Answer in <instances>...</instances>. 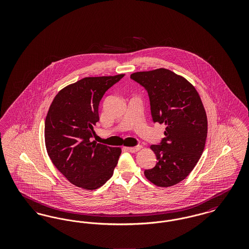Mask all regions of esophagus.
<instances>
[{
  "label": "esophagus",
  "mask_w": 249,
  "mask_h": 249,
  "mask_svg": "<svg viewBox=\"0 0 249 249\" xmlns=\"http://www.w3.org/2000/svg\"><path fill=\"white\" fill-rule=\"evenodd\" d=\"M141 147H142L141 145H136V146H132V147H127V149L131 153H134V152H137Z\"/></svg>",
  "instance_id": "obj_1"
}]
</instances>
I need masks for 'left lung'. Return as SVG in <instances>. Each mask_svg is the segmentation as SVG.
Listing matches in <instances>:
<instances>
[{
    "instance_id": "1",
    "label": "left lung",
    "mask_w": 249,
    "mask_h": 249,
    "mask_svg": "<svg viewBox=\"0 0 249 249\" xmlns=\"http://www.w3.org/2000/svg\"><path fill=\"white\" fill-rule=\"evenodd\" d=\"M130 78L146 90L153 122L166 126L165 137L150 146L158 161L143 174L156 186H174L190 175L204 149L207 118L201 98L188 80L163 68Z\"/></svg>"
}]
</instances>
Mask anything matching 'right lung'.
Masks as SVG:
<instances>
[{"instance_id":"add662e5","label":"right lung","mask_w":249,"mask_h":249,"mask_svg":"<svg viewBox=\"0 0 249 249\" xmlns=\"http://www.w3.org/2000/svg\"><path fill=\"white\" fill-rule=\"evenodd\" d=\"M125 74L85 77L54 98L45 123V140L53 164L71 184L85 190L102 187L113 176L121 149L90 142L99 105Z\"/></svg>"}]
</instances>
